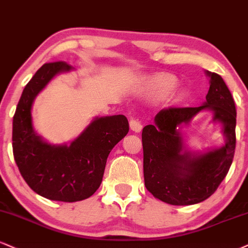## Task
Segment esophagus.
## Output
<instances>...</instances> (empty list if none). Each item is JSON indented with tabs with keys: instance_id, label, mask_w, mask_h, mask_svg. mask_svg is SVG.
<instances>
[{
	"instance_id": "34e87169",
	"label": "esophagus",
	"mask_w": 248,
	"mask_h": 248,
	"mask_svg": "<svg viewBox=\"0 0 248 248\" xmlns=\"http://www.w3.org/2000/svg\"><path fill=\"white\" fill-rule=\"evenodd\" d=\"M129 126H130V129L133 130V132L135 133H140L142 130V124L141 121L139 120V119H130L129 121Z\"/></svg>"
}]
</instances>
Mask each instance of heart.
I'll return each instance as SVG.
<instances>
[{
    "label": "heart",
    "mask_w": 248,
    "mask_h": 248,
    "mask_svg": "<svg viewBox=\"0 0 248 248\" xmlns=\"http://www.w3.org/2000/svg\"><path fill=\"white\" fill-rule=\"evenodd\" d=\"M178 85V80L172 75H159L153 77L147 83V89L156 95H166L174 90Z\"/></svg>",
    "instance_id": "b5f03b06"
}]
</instances>
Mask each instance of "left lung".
Returning <instances> with one entry per match:
<instances>
[{
  "mask_svg": "<svg viewBox=\"0 0 248 248\" xmlns=\"http://www.w3.org/2000/svg\"><path fill=\"white\" fill-rule=\"evenodd\" d=\"M210 88L205 104L199 107H168L142 130L144 185L155 198L173 205L204 201L216 192L228 174L235 150V111L232 94L218 74L209 73ZM215 113L225 124L227 144L200 156L182 154V139L176 129L202 109Z\"/></svg>",
  "mask_w": 248,
  "mask_h": 248,
  "instance_id": "1",
  "label": "left lung"
}]
</instances>
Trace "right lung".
Masks as SVG:
<instances>
[{
    "label": "right lung",
    "instance_id": "1",
    "mask_svg": "<svg viewBox=\"0 0 248 248\" xmlns=\"http://www.w3.org/2000/svg\"><path fill=\"white\" fill-rule=\"evenodd\" d=\"M63 61L45 63L23 90L13 121L15 162L29 185L44 198L75 202L99 188L113 147L129 132L124 115L97 118L69 147L50 145L35 135L31 108L39 92L58 73L70 70Z\"/></svg>",
    "mask_w": 248,
    "mask_h": 248
}]
</instances>
